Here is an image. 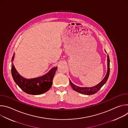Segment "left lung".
Instances as JSON below:
<instances>
[{
  "instance_id": "left-lung-1",
  "label": "left lung",
  "mask_w": 128,
  "mask_h": 128,
  "mask_svg": "<svg viewBox=\"0 0 128 128\" xmlns=\"http://www.w3.org/2000/svg\"><path fill=\"white\" fill-rule=\"evenodd\" d=\"M106 52V51H105ZM109 65H110V60H109V56L107 55V74L104 78V79L98 84L92 87H80L78 86H76L73 84L70 80H69L70 84L72 87V88L74 89L76 92H78L80 93L87 95H93L96 93L101 88V87L106 83L109 75V72H110V67H109Z\"/></svg>"
}]
</instances>
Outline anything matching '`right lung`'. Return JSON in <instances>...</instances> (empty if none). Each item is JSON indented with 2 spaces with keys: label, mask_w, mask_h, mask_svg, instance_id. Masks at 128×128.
Returning a JSON list of instances; mask_svg holds the SVG:
<instances>
[{
  "label": "right lung",
  "mask_w": 128,
  "mask_h": 128,
  "mask_svg": "<svg viewBox=\"0 0 128 128\" xmlns=\"http://www.w3.org/2000/svg\"><path fill=\"white\" fill-rule=\"evenodd\" d=\"M14 56V54L12 57V61ZM57 68V67H54L46 74L31 79H26L21 76L12 63L11 71L14 81L22 90L28 94L38 95L46 93L50 88Z\"/></svg>",
  "instance_id": "add662e5"
}]
</instances>
